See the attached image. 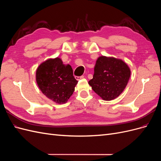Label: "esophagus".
<instances>
[{"label":"esophagus","mask_w":161,"mask_h":161,"mask_svg":"<svg viewBox=\"0 0 161 161\" xmlns=\"http://www.w3.org/2000/svg\"><path fill=\"white\" fill-rule=\"evenodd\" d=\"M84 77V75H81V76H80V77H78V76H76L75 77V79L77 80H81V79H83Z\"/></svg>","instance_id":"esophagus-1"}]
</instances>
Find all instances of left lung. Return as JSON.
<instances>
[{"mask_svg":"<svg viewBox=\"0 0 161 161\" xmlns=\"http://www.w3.org/2000/svg\"><path fill=\"white\" fill-rule=\"evenodd\" d=\"M130 69L122 59L100 56L96 60L94 74L88 84L103 100H114L127 86Z\"/></svg>","mask_w":161,"mask_h":161,"instance_id":"1","label":"left lung"}]
</instances>
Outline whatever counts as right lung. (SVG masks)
Returning a JSON list of instances; mask_svg holds the SVG:
<instances>
[{"label":"right lung","mask_w":161,"mask_h":161,"mask_svg":"<svg viewBox=\"0 0 161 161\" xmlns=\"http://www.w3.org/2000/svg\"><path fill=\"white\" fill-rule=\"evenodd\" d=\"M36 81L43 94L54 102L63 104L73 94L77 81L70 65L56 58L41 64L36 71Z\"/></svg>","instance_id":"1"}]
</instances>
